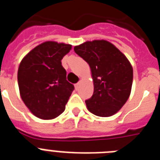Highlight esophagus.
Listing matches in <instances>:
<instances>
[{"label":"esophagus","instance_id":"1","mask_svg":"<svg viewBox=\"0 0 160 160\" xmlns=\"http://www.w3.org/2000/svg\"><path fill=\"white\" fill-rule=\"evenodd\" d=\"M80 84H81V81L78 82L76 83V84H75V88H76V90L78 89V88H79V86H80Z\"/></svg>","mask_w":160,"mask_h":160}]
</instances>
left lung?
Returning a JSON list of instances; mask_svg holds the SVG:
<instances>
[{
    "mask_svg": "<svg viewBox=\"0 0 160 160\" xmlns=\"http://www.w3.org/2000/svg\"><path fill=\"white\" fill-rule=\"evenodd\" d=\"M75 53L89 64L94 92L85 101L88 110L109 117L119 110L130 96L133 70L130 62L112 43L105 40L86 42L74 47Z\"/></svg>",
    "mask_w": 160,
    "mask_h": 160,
    "instance_id": "obj_1",
    "label": "left lung"
}]
</instances>
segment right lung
<instances>
[{
    "mask_svg": "<svg viewBox=\"0 0 160 160\" xmlns=\"http://www.w3.org/2000/svg\"><path fill=\"white\" fill-rule=\"evenodd\" d=\"M71 48L69 44L43 42L25 55L19 64L21 98L38 118L53 119L65 109L74 86L67 81L61 59Z\"/></svg>",
    "mask_w": 160,
    "mask_h": 160,
    "instance_id": "add662e5",
    "label": "right lung"
}]
</instances>
